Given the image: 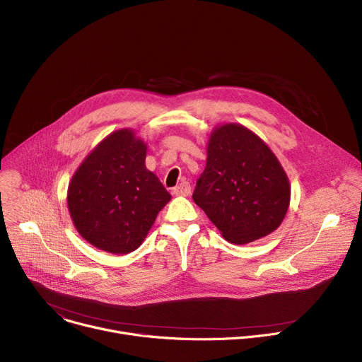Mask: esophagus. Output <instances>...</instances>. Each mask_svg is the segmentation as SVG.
<instances>
[{
	"label": "esophagus",
	"mask_w": 362,
	"mask_h": 362,
	"mask_svg": "<svg viewBox=\"0 0 362 362\" xmlns=\"http://www.w3.org/2000/svg\"><path fill=\"white\" fill-rule=\"evenodd\" d=\"M190 190H192L190 183L189 182H182L179 186H176L173 189V194H176V196H189Z\"/></svg>",
	"instance_id": "1"
}]
</instances>
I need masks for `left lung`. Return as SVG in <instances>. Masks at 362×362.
<instances>
[{
  "mask_svg": "<svg viewBox=\"0 0 362 362\" xmlns=\"http://www.w3.org/2000/svg\"><path fill=\"white\" fill-rule=\"evenodd\" d=\"M289 199L288 176L261 137L235 123L212 132L193 200L226 240L245 245L274 232Z\"/></svg>",
  "mask_w": 362,
  "mask_h": 362,
  "instance_id": "1",
  "label": "left lung"
}]
</instances>
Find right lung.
I'll use <instances>...</instances> for the list:
<instances>
[{"label": "right lung", "mask_w": 362, "mask_h": 362, "mask_svg": "<svg viewBox=\"0 0 362 362\" xmlns=\"http://www.w3.org/2000/svg\"><path fill=\"white\" fill-rule=\"evenodd\" d=\"M146 150L133 130L113 132L71 177L67 203L73 223L101 250H136L172 199L158 176L146 169Z\"/></svg>", "instance_id": "right-lung-1"}]
</instances>
